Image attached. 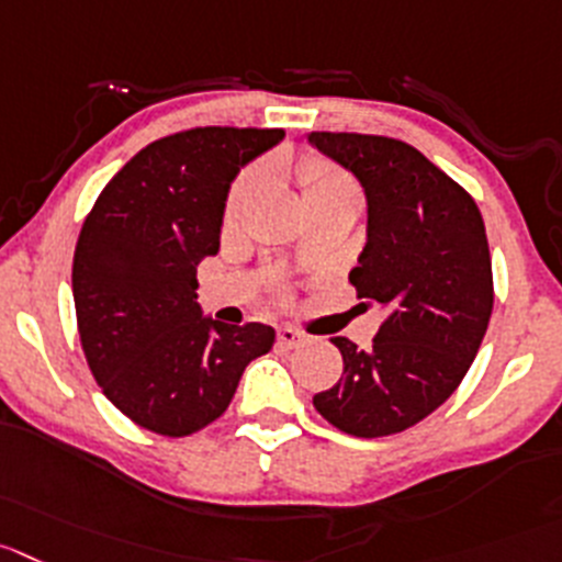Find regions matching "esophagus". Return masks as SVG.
I'll return each mask as SVG.
<instances>
[{"instance_id": "obj_1", "label": "esophagus", "mask_w": 562, "mask_h": 562, "mask_svg": "<svg viewBox=\"0 0 562 562\" xmlns=\"http://www.w3.org/2000/svg\"><path fill=\"white\" fill-rule=\"evenodd\" d=\"M306 341V336L295 328H278V347H284V350H292V347H301Z\"/></svg>"}]
</instances>
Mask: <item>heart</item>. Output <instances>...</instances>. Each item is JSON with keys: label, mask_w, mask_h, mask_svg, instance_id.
<instances>
[{"label": "heart", "mask_w": 562, "mask_h": 562, "mask_svg": "<svg viewBox=\"0 0 562 562\" xmlns=\"http://www.w3.org/2000/svg\"><path fill=\"white\" fill-rule=\"evenodd\" d=\"M292 176H295L297 187L303 192V204H330V201H341V204H361V190H358L356 179L339 165L330 162L323 154H303L292 165ZM250 195H254V173H243L234 181L232 192L226 201V223H234L243 210L248 206Z\"/></svg>", "instance_id": "b5f03b06"}]
</instances>
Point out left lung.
Here are the masks:
<instances>
[{"label":"left lung","instance_id":"left-lung-1","mask_svg":"<svg viewBox=\"0 0 562 562\" xmlns=\"http://www.w3.org/2000/svg\"><path fill=\"white\" fill-rule=\"evenodd\" d=\"M308 140L364 184L370 228L350 284L361 306L389 314L370 350L330 339L345 372L314 394V408L347 436H394L447 403L483 345L494 308L483 215L456 179L397 137L312 132Z\"/></svg>","mask_w":562,"mask_h":562}]
</instances>
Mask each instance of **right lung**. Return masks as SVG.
<instances>
[{
    "label": "right lung",
    "instance_id": "obj_1",
    "mask_svg": "<svg viewBox=\"0 0 562 562\" xmlns=\"http://www.w3.org/2000/svg\"><path fill=\"white\" fill-rule=\"evenodd\" d=\"M281 137L256 126L173 132L117 170L85 217L71 270L79 341L106 400L146 430H204L276 341L270 325L201 317L195 267L221 248L237 170Z\"/></svg>",
    "mask_w": 562,
    "mask_h": 562
}]
</instances>
